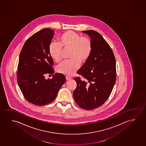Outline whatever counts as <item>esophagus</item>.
Returning <instances> with one entry per match:
<instances>
[{"label":"esophagus","mask_w":146,"mask_h":146,"mask_svg":"<svg viewBox=\"0 0 146 146\" xmlns=\"http://www.w3.org/2000/svg\"><path fill=\"white\" fill-rule=\"evenodd\" d=\"M66 79L67 80H71V79H72V78L70 77H69V76H66Z\"/></svg>","instance_id":"obj_1"}]
</instances>
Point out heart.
I'll return each mask as SVG.
<instances>
[{
	"label": "heart",
	"mask_w": 146,
	"mask_h": 146,
	"mask_svg": "<svg viewBox=\"0 0 146 146\" xmlns=\"http://www.w3.org/2000/svg\"><path fill=\"white\" fill-rule=\"evenodd\" d=\"M62 49H70V61H65L57 68L58 72L67 76H72L78 70L80 64L85 63L91 55L92 43L86 36L72 31L64 33L58 38V43L52 42L49 46V55L56 62L62 59Z\"/></svg>",
	"instance_id": "obj_1"
}]
</instances>
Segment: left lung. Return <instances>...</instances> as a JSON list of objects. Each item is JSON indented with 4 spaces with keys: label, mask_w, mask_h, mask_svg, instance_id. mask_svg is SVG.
Masks as SVG:
<instances>
[{
    "label": "left lung",
    "mask_w": 146,
    "mask_h": 146,
    "mask_svg": "<svg viewBox=\"0 0 146 146\" xmlns=\"http://www.w3.org/2000/svg\"><path fill=\"white\" fill-rule=\"evenodd\" d=\"M82 33L90 38L92 51L77 72L87 81L74 78L77 87L73 97L80 108L92 110L102 106L111 93L116 80V61L111 48L100 34L93 30Z\"/></svg>",
    "instance_id": "8db88e82"
}]
</instances>
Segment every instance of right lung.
<instances>
[{
	"instance_id": "1",
	"label": "right lung",
	"mask_w": 146,
	"mask_h": 146,
	"mask_svg": "<svg viewBox=\"0 0 146 146\" xmlns=\"http://www.w3.org/2000/svg\"><path fill=\"white\" fill-rule=\"evenodd\" d=\"M54 32L50 29L36 32L25 42L19 55L18 85L27 100L36 106L53 102L66 82L61 73L53 74L51 79L44 77L46 74L54 73V62L49 53Z\"/></svg>"
}]
</instances>
